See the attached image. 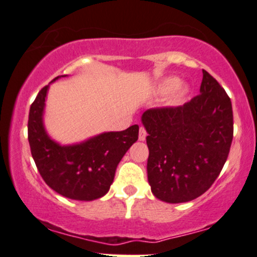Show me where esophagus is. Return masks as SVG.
Wrapping results in <instances>:
<instances>
[{
    "mask_svg": "<svg viewBox=\"0 0 257 257\" xmlns=\"http://www.w3.org/2000/svg\"><path fill=\"white\" fill-rule=\"evenodd\" d=\"M147 137V132H146V128H145L144 125L140 126V131H139V140L144 141L145 139Z\"/></svg>",
    "mask_w": 257,
    "mask_h": 257,
    "instance_id": "obj_1",
    "label": "esophagus"
}]
</instances>
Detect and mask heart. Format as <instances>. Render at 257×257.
Instances as JSON below:
<instances>
[{
	"instance_id": "obj_1",
	"label": "heart",
	"mask_w": 257,
	"mask_h": 257,
	"mask_svg": "<svg viewBox=\"0 0 257 257\" xmlns=\"http://www.w3.org/2000/svg\"><path fill=\"white\" fill-rule=\"evenodd\" d=\"M179 81L177 79H166L160 83L158 87V92L160 94H168L174 92L178 87Z\"/></svg>"
}]
</instances>
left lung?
<instances>
[{"mask_svg":"<svg viewBox=\"0 0 257 257\" xmlns=\"http://www.w3.org/2000/svg\"><path fill=\"white\" fill-rule=\"evenodd\" d=\"M202 73L200 94L189 103L153 107L142 115L148 133V183L165 202H187L206 193L230 153L231 99L211 74Z\"/></svg>","mask_w":257,"mask_h":257,"instance_id":"1","label":"left lung"}]
</instances>
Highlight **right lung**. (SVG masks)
<instances>
[{"instance_id": "add662e5", "label": "right lung", "mask_w": 257, "mask_h": 257, "mask_svg": "<svg viewBox=\"0 0 257 257\" xmlns=\"http://www.w3.org/2000/svg\"><path fill=\"white\" fill-rule=\"evenodd\" d=\"M48 87L40 89L31 104L27 124L37 169L45 183L62 196L79 201L99 199L109 191L117 165L138 140L139 125L123 132L104 133L80 145L60 146L46 135L43 126Z\"/></svg>"}]
</instances>
